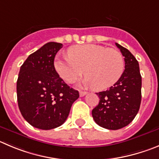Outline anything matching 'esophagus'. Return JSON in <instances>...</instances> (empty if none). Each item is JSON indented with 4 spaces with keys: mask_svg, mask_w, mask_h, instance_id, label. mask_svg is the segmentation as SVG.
I'll return each instance as SVG.
<instances>
[{
    "mask_svg": "<svg viewBox=\"0 0 159 159\" xmlns=\"http://www.w3.org/2000/svg\"><path fill=\"white\" fill-rule=\"evenodd\" d=\"M87 94V92H82V91H80L79 93V95L81 97H82V96H84V95H86Z\"/></svg>",
    "mask_w": 159,
    "mask_h": 159,
    "instance_id": "esophagus-1",
    "label": "esophagus"
}]
</instances>
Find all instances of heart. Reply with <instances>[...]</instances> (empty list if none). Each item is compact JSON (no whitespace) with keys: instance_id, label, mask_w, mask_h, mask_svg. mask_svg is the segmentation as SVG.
Here are the masks:
<instances>
[{"instance_id":"b5f03b06","label":"heart","mask_w":159,"mask_h":159,"mask_svg":"<svg viewBox=\"0 0 159 159\" xmlns=\"http://www.w3.org/2000/svg\"><path fill=\"white\" fill-rule=\"evenodd\" d=\"M68 56H57L55 68L62 79L72 83L84 74L85 86H93L102 91L120 79L124 71L122 54L115 48H108L100 44H81L70 47Z\"/></svg>"}]
</instances>
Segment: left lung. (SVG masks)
<instances>
[{
	"instance_id": "left-lung-1",
	"label": "left lung",
	"mask_w": 159,
	"mask_h": 159,
	"mask_svg": "<svg viewBox=\"0 0 159 159\" xmlns=\"http://www.w3.org/2000/svg\"><path fill=\"white\" fill-rule=\"evenodd\" d=\"M115 44L125 57V70L113 86L96 93L100 102L92 111L96 124L111 130L128 125L137 115L141 103L142 79L138 61L127 48Z\"/></svg>"
}]
</instances>
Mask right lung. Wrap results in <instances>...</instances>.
Instances as JSON below:
<instances>
[{
	"label": "right lung",
	"mask_w": 159,
	"mask_h": 159,
	"mask_svg": "<svg viewBox=\"0 0 159 159\" xmlns=\"http://www.w3.org/2000/svg\"><path fill=\"white\" fill-rule=\"evenodd\" d=\"M61 43L48 42L30 55L20 67L16 84L19 111L35 128L48 130L60 126L79 97L56 72L54 59Z\"/></svg>",
	"instance_id": "obj_1"
}]
</instances>
